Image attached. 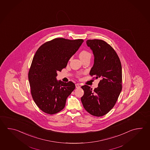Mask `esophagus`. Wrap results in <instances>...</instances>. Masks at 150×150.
Here are the masks:
<instances>
[{
    "instance_id": "1",
    "label": "esophagus",
    "mask_w": 150,
    "mask_h": 150,
    "mask_svg": "<svg viewBox=\"0 0 150 150\" xmlns=\"http://www.w3.org/2000/svg\"><path fill=\"white\" fill-rule=\"evenodd\" d=\"M75 86H76V88H79L81 87L80 85H79V84H76Z\"/></svg>"
}]
</instances>
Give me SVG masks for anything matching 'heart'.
Wrapping results in <instances>:
<instances>
[{"instance_id":"b5f03b06","label":"heart","mask_w":150,"mask_h":150,"mask_svg":"<svg viewBox=\"0 0 150 150\" xmlns=\"http://www.w3.org/2000/svg\"><path fill=\"white\" fill-rule=\"evenodd\" d=\"M91 54L89 52H88V51H86V50H83L81 51L80 53H79V58L81 59H84L86 57H91Z\"/></svg>"}]
</instances>
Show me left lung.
Instances as JSON below:
<instances>
[{
	"label": "left lung",
	"mask_w": 150,
	"mask_h": 150,
	"mask_svg": "<svg viewBox=\"0 0 150 150\" xmlns=\"http://www.w3.org/2000/svg\"><path fill=\"white\" fill-rule=\"evenodd\" d=\"M86 44L94 57L90 75L100 81L94 90L88 85L82 86L84 94L81 101L88 113L101 117L112 109L122 91V65L116 51L105 41L88 40Z\"/></svg>",
	"instance_id": "left-lung-1"
}]
</instances>
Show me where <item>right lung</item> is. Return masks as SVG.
<instances>
[{"label":"right lung","instance_id":"obj_1","mask_svg":"<svg viewBox=\"0 0 150 150\" xmlns=\"http://www.w3.org/2000/svg\"><path fill=\"white\" fill-rule=\"evenodd\" d=\"M84 40L56 38L37 50L28 72L32 96L37 106L50 115L64 108L66 99L75 88L72 82L57 80V71L67 66Z\"/></svg>","mask_w":150,"mask_h":150}]
</instances>
